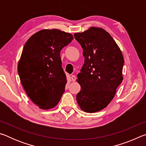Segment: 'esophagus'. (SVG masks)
<instances>
[{"label":"esophagus","mask_w":146,"mask_h":146,"mask_svg":"<svg viewBox=\"0 0 146 146\" xmlns=\"http://www.w3.org/2000/svg\"><path fill=\"white\" fill-rule=\"evenodd\" d=\"M76 76L75 75H71V80H72V81H75L76 80Z\"/></svg>","instance_id":"34e87169"}]
</instances>
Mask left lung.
<instances>
[{"label": "left lung", "mask_w": 146, "mask_h": 146, "mask_svg": "<svg viewBox=\"0 0 146 146\" xmlns=\"http://www.w3.org/2000/svg\"><path fill=\"white\" fill-rule=\"evenodd\" d=\"M74 36L82 48L85 58L77 75L81 90L76 95V101L84 111H99L110 103L122 82V53L112 36L102 28L91 27Z\"/></svg>", "instance_id": "left-lung-1"}]
</instances>
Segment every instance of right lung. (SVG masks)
Wrapping results in <instances>:
<instances>
[{"label": "right lung", "mask_w": 146, "mask_h": 146, "mask_svg": "<svg viewBox=\"0 0 146 146\" xmlns=\"http://www.w3.org/2000/svg\"><path fill=\"white\" fill-rule=\"evenodd\" d=\"M73 39L59 29H42L24 46L18 64L20 80L28 97L42 110L56 106L64 93L67 79L60 51Z\"/></svg>", "instance_id": "obj_1"}]
</instances>
